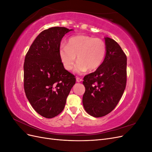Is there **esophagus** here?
<instances>
[{"label": "esophagus", "instance_id": "1", "mask_svg": "<svg viewBox=\"0 0 152 152\" xmlns=\"http://www.w3.org/2000/svg\"><path fill=\"white\" fill-rule=\"evenodd\" d=\"M76 80H77V82H80L81 81H82V79H81V78H80V77H77L76 78Z\"/></svg>", "mask_w": 152, "mask_h": 152}]
</instances>
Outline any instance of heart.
<instances>
[{
	"instance_id": "b5f03b06",
	"label": "heart",
	"mask_w": 152,
	"mask_h": 152,
	"mask_svg": "<svg viewBox=\"0 0 152 152\" xmlns=\"http://www.w3.org/2000/svg\"><path fill=\"white\" fill-rule=\"evenodd\" d=\"M107 53L105 42L99 38L79 35L70 38L67 45L61 44L59 56L66 70H71L77 56L74 71L82 73L89 70H94L102 65Z\"/></svg>"
}]
</instances>
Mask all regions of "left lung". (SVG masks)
Returning <instances> with one entry per match:
<instances>
[{"mask_svg": "<svg viewBox=\"0 0 152 152\" xmlns=\"http://www.w3.org/2000/svg\"><path fill=\"white\" fill-rule=\"evenodd\" d=\"M107 53L103 62L94 72L84 77L86 91L82 103L86 112L102 117L115 108L125 90L127 57L118 44L105 37Z\"/></svg>", "mask_w": 152, "mask_h": 152, "instance_id": "8db88e82", "label": "left lung"}]
</instances>
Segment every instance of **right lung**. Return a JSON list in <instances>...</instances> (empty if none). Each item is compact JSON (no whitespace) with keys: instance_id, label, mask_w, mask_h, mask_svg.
Here are the masks:
<instances>
[{"instance_id":"1","label":"right lung","mask_w":152,"mask_h":152,"mask_svg":"<svg viewBox=\"0 0 152 152\" xmlns=\"http://www.w3.org/2000/svg\"><path fill=\"white\" fill-rule=\"evenodd\" d=\"M72 30L56 26L42 31L25 58L26 96L35 111L48 118L63 111L76 82L75 76L64 68L59 56L61 39Z\"/></svg>"}]
</instances>
